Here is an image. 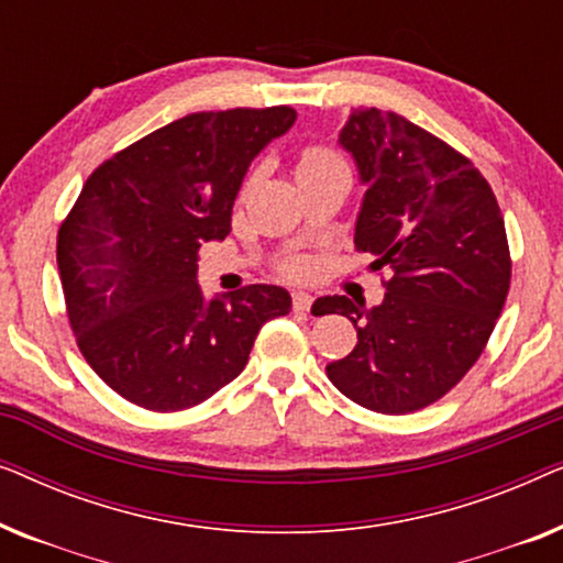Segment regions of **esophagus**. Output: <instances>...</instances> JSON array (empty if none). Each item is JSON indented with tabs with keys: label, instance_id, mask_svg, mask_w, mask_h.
Listing matches in <instances>:
<instances>
[{
	"label": "esophagus",
	"instance_id": "1",
	"mask_svg": "<svg viewBox=\"0 0 563 563\" xmlns=\"http://www.w3.org/2000/svg\"><path fill=\"white\" fill-rule=\"evenodd\" d=\"M291 307H295L297 312H310V307H312L310 291H291Z\"/></svg>",
	"mask_w": 563,
	"mask_h": 563
}]
</instances>
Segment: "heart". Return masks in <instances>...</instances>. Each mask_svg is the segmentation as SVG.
<instances>
[{"label":"heart","instance_id":"1","mask_svg":"<svg viewBox=\"0 0 563 563\" xmlns=\"http://www.w3.org/2000/svg\"><path fill=\"white\" fill-rule=\"evenodd\" d=\"M335 164H341L335 153H330L325 148H310L302 156V161H299V172H307V168L335 166ZM284 272H287L289 276H302L307 272V261L291 258V261H287V264H284Z\"/></svg>","mask_w":563,"mask_h":563}]
</instances>
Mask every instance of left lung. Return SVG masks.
Wrapping results in <instances>:
<instances>
[{
	"label": "left lung",
	"mask_w": 563,
	"mask_h": 563,
	"mask_svg": "<svg viewBox=\"0 0 563 563\" xmlns=\"http://www.w3.org/2000/svg\"><path fill=\"white\" fill-rule=\"evenodd\" d=\"M338 143L356 161L364 202L353 243L384 272L382 305L318 299L358 333L328 379L384 415L433 405L482 356L510 289V249L495 191L441 137L376 107L353 110Z\"/></svg>",
	"instance_id": "8db88e82"
}]
</instances>
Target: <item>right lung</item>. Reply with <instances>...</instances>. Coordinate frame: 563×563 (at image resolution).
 <instances>
[{"label":"right lung","instance_id":"obj_1","mask_svg":"<svg viewBox=\"0 0 563 563\" xmlns=\"http://www.w3.org/2000/svg\"><path fill=\"white\" fill-rule=\"evenodd\" d=\"M291 107L195 112L114 153L58 230V272L76 343L107 387L153 412L210 399L249 364L287 289L251 284L205 299L202 243L230 233L251 161L295 125Z\"/></svg>","mask_w":563,"mask_h":563}]
</instances>
